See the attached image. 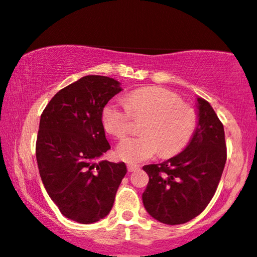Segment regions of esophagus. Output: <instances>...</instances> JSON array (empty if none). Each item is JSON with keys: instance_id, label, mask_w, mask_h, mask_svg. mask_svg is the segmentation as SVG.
<instances>
[{"instance_id": "34e87169", "label": "esophagus", "mask_w": 257, "mask_h": 257, "mask_svg": "<svg viewBox=\"0 0 257 257\" xmlns=\"http://www.w3.org/2000/svg\"><path fill=\"white\" fill-rule=\"evenodd\" d=\"M126 168H128L129 173H133V172H136V170H139L140 167L136 166V164H128V167H126Z\"/></svg>"}]
</instances>
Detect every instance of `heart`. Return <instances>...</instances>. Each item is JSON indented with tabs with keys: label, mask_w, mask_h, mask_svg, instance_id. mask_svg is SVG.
<instances>
[{
	"label": "heart",
	"mask_w": 257,
	"mask_h": 257,
	"mask_svg": "<svg viewBox=\"0 0 257 257\" xmlns=\"http://www.w3.org/2000/svg\"><path fill=\"white\" fill-rule=\"evenodd\" d=\"M125 103L110 101L102 110V122L109 134L123 139L131 132L132 116L145 118L142 136L129 138L116 148L118 159L128 163H141L161 150L173 156L188 145L197 125L194 108L183 104L182 98L163 88L136 89L126 96Z\"/></svg>",
	"instance_id": "b5f03b06"
}]
</instances>
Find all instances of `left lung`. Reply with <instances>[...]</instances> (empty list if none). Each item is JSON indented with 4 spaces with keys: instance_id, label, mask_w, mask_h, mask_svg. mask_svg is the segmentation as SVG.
Here are the masks:
<instances>
[{
    "instance_id": "1",
    "label": "left lung",
    "mask_w": 257,
    "mask_h": 257,
    "mask_svg": "<svg viewBox=\"0 0 257 257\" xmlns=\"http://www.w3.org/2000/svg\"><path fill=\"white\" fill-rule=\"evenodd\" d=\"M197 126L186 149L143 170L149 182L142 194L149 215L164 224H182L206 209L217 189L225 161L224 129L216 112L197 97Z\"/></svg>"
}]
</instances>
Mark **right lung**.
<instances>
[{
    "label": "right lung",
    "instance_id": "1",
    "mask_svg": "<svg viewBox=\"0 0 257 257\" xmlns=\"http://www.w3.org/2000/svg\"><path fill=\"white\" fill-rule=\"evenodd\" d=\"M119 82L88 75L61 89L41 115L36 160L43 186L63 216L94 223L109 214L126 173L124 162L101 160L110 149L102 110Z\"/></svg>",
    "mask_w": 257,
    "mask_h": 257
}]
</instances>
